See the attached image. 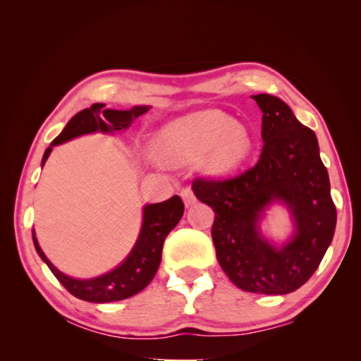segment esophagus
Wrapping results in <instances>:
<instances>
[{
    "mask_svg": "<svg viewBox=\"0 0 361 361\" xmlns=\"http://www.w3.org/2000/svg\"><path fill=\"white\" fill-rule=\"evenodd\" d=\"M180 195H181V199H183V202H185V205L186 207H191L194 202H195V195H194V191L189 186H186V188H183L181 191H180Z\"/></svg>",
    "mask_w": 361,
    "mask_h": 361,
    "instance_id": "obj_1",
    "label": "esophagus"
}]
</instances>
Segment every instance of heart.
<instances>
[{
	"instance_id": "heart-1",
	"label": "heart",
	"mask_w": 361,
	"mask_h": 361,
	"mask_svg": "<svg viewBox=\"0 0 361 361\" xmlns=\"http://www.w3.org/2000/svg\"><path fill=\"white\" fill-rule=\"evenodd\" d=\"M157 151L173 164L204 156L212 173H228L240 166L252 151V137L231 116L219 109H202L173 121L157 135Z\"/></svg>"
}]
</instances>
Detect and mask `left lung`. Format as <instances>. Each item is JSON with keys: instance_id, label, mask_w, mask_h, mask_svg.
<instances>
[{"instance_id": "left-lung-1", "label": "left lung", "mask_w": 361, "mask_h": 361, "mask_svg": "<svg viewBox=\"0 0 361 361\" xmlns=\"http://www.w3.org/2000/svg\"><path fill=\"white\" fill-rule=\"evenodd\" d=\"M262 111V151L256 166L229 178L197 176L192 191L212 207V239L226 276L262 295L298 290L320 266L336 229V207L319 142L277 97L253 95ZM272 200H283L297 223L293 239L276 249L262 239L257 219Z\"/></svg>"}]
</instances>
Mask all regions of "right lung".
<instances>
[{
    "label": "right lung",
    "instance_id": "add662e5",
    "mask_svg": "<svg viewBox=\"0 0 361 361\" xmlns=\"http://www.w3.org/2000/svg\"><path fill=\"white\" fill-rule=\"evenodd\" d=\"M148 109V106H133L129 111H118V109H106L103 103H94L90 108H85L73 116L62 133L46 149L44 156H42V164L51 154L52 146L68 142V140L82 135V133L127 129L132 121H135L138 116H142ZM183 213H185V204L178 195H173L161 204L146 205L143 212L142 232H140L135 247L127 256V259L114 271L90 280H78L65 276L46 258L35 235L33 243L41 259L46 262L59 282L73 296L89 302L121 301V299L130 298L142 291L156 276L162 258L164 240H166L169 232L178 224Z\"/></svg>",
    "mask_w": 361,
    "mask_h": 361
}]
</instances>
